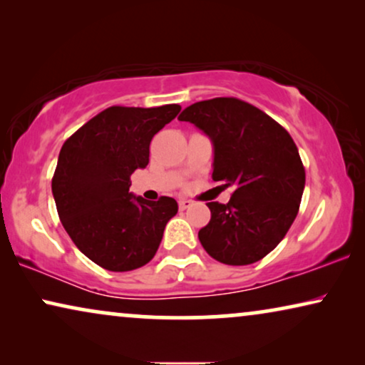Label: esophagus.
I'll return each instance as SVG.
<instances>
[{"label": "esophagus", "instance_id": "esophagus-1", "mask_svg": "<svg viewBox=\"0 0 365 365\" xmlns=\"http://www.w3.org/2000/svg\"><path fill=\"white\" fill-rule=\"evenodd\" d=\"M187 207H191V201H187V199H179V209H181V211H186Z\"/></svg>", "mask_w": 365, "mask_h": 365}]
</instances>
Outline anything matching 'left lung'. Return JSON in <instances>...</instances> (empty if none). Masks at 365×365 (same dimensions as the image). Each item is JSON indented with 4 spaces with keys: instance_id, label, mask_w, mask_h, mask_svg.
I'll list each match as a JSON object with an SVG mask.
<instances>
[{
    "instance_id": "1",
    "label": "left lung",
    "mask_w": 365,
    "mask_h": 365,
    "mask_svg": "<svg viewBox=\"0 0 365 365\" xmlns=\"http://www.w3.org/2000/svg\"><path fill=\"white\" fill-rule=\"evenodd\" d=\"M178 119L211 139L212 181L234 187L227 204L207 202L211 221L197 234L202 247L229 266L261 261L292 226L306 184L291 134L236 98L194 103Z\"/></svg>"
}]
</instances>
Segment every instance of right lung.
I'll return each mask as SVG.
<instances>
[{
    "mask_svg": "<svg viewBox=\"0 0 365 365\" xmlns=\"http://www.w3.org/2000/svg\"><path fill=\"white\" fill-rule=\"evenodd\" d=\"M181 111L159 108L104 109L64 141L51 189L64 229L84 256L113 272L148 264L161 244L178 202L146 201L129 192L131 174L149 163V144Z\"/></svg>",
    "mask_w": 365,
    "mask_h": 365,
    "instance_id": "right-lung-1",
    "label": "right lung"
}]
</instances>
